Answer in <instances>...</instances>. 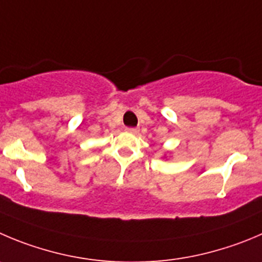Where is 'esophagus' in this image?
I'll use <instances>...</instances> for the list:
<instances>
[{
  "mask_svg": "<svg viewBox=\"0 0 262 262\" xmlns=\"http://www.w3.org/2000/svg\"><path fill=\"white\" fill-rule=\"evenodd\" d=\"M127 131H128V133H131V134H138L139 133V129L138 128H135V127H127Z\"/></svg>",
  "mask_w": 262,
  "mask_h": 262,
  "instance_id": "esophagus-1",
  "label": "esophagus"
}]
</instances>
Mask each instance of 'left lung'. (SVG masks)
Returning <instances> with one entry per match:
<instances>
[{
	"mask_svg": "<svg viewBox=\"0 0 262 262\" xmlns=\"http://www.w3.org/2000/svg\"><path fill=\"white\" fill-rule=\"evenodd\" d=\"M164 157H166V156H164Z\"/></svg>",
	"mask_w": 262,
	"mask_h": 262,
	"instance_id": "1",
	"label": "left lung"
}]
</instances>
